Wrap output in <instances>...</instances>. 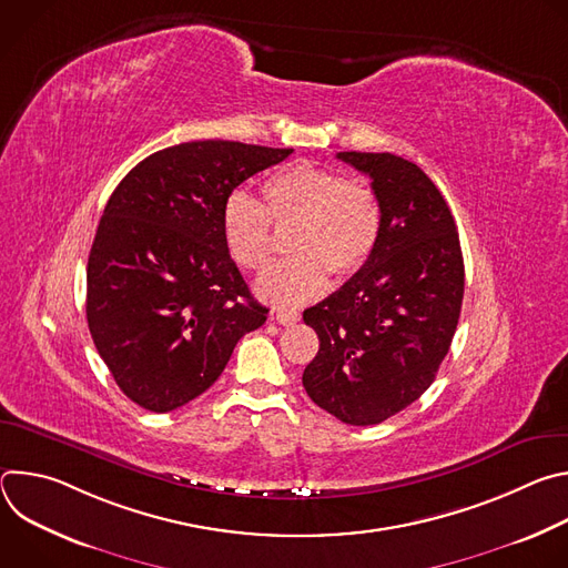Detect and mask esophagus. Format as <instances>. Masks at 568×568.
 <instances>
[{
    "label": "esophagus",
    "mask_w": 568,
    "mask_h": 568,
    "mask_svg": "<svg viewBox=\"0 0 568 568\" xmlns=\"http://www.w3.org/2000/svg\"><path fill=\"white\" fill-rule=\"evenodd\" d=\"M301 318V314L296 310H278L276 312V321L281 323V326H292V323H296Z\"/></svg>",
    "instance_id": "34e87169"
}]
</instances>
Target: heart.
I'll list each match as a JSON object with an SVG mask.
<instances>
[{
  "label": "heart",
  "mask_w": 568,
  "mask_h": 568,
  "mask_svg": "<svg viewBox=\"0 0 568 568\" xmlns=\"http://www.w3.org/2000/svg\"><path fill=\"white\" fill-rule=\"evenodd\" d=\"M377 193L339 173L312 164H292L263 184V206L245 193H233L222 209V237L231 261L261 272L276 247V231H290V261L256 281L261 298L276 305H301L323 294L328 276L346 281L373 256L382 233Z\"/></svg>",
  "instance_id": "1"
}]
</instances>
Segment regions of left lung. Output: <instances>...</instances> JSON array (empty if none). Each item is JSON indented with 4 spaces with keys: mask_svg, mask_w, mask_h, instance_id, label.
Listing matches in <instances>:
<instances>
[{
    "mask_svg": "<svg viewBox=\"0 0 568 568\" xmlns=\"http://www.w3.org/2000/svg\"><path fill=\"white\" fill-rule=\"evenodd\" d=\"M337 159L371 178L382 233L368 263L303 312L321 342L303 386L323 412L366 427L432 386L458 326L465 267L454 215L414 161L390 152Z\"/></svg>",
    "mask_w": 568,
    "mask_h": 568,
    "instance_id": "8db88e82",
    "label": "left lung"
}]
</instances>
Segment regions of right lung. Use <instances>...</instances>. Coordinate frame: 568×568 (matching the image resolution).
I'll return each instance as SVG.
<instances>
[{
	"label": "right lung",
	"instance_id": "1",
	"mask_svg": "<svg viewBox=\"0 0 568 568\" xmlns=\"http://www.w3.org/2000/svg\"><path fill=\"white\" fill-rule=\"evenodd\" d=\"M292 148L189 141L145 156L114 189L88 261V326L119 388L166 414L202 395L261 305L222 237V209Z\"/></svg>",
	"mask_w": 568,
	"mask_h": 568
}]
</instances>
